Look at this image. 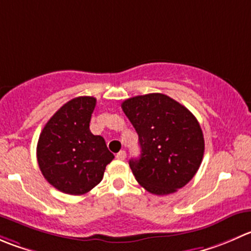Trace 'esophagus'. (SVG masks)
Segmentation results:
<instances>
[{
	"label": "esophagus",
	"mask_w": 251,
	"mask_h": 251,
	"mask_svg": "<svg viewBox=\"0 0 251 251\" xmlns=\"http://www.w3.org/2000/svg\"><path fill=\"white\" fill-rule=\"evenodd\" d=\"M116 158H118V159H120V160H124L126 158V152L125 151H120V152L118 153V154H116Z\"/></svg>",
	"instance_id": "esophagus-1"
}]
</instances>
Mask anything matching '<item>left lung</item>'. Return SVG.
Masks as SVG:
<instances>
[{
  "label": "left lung",
  "mask_w": 251,
  "mask_h": 251,
  "mask_svg": "<svg viewBox=\"0 0 251 251\" xmlns=\"http://www.w3.org/2000/svg\"><path fill=\"white\" fill-rule=\"evenodd\" d=\"M138 135L141 157L130 159L142 187L154 195L181 189L200 168L205 140L198 119L162 93L128 98L121 104Z\"/></svg>",
  "instance_id": "1"
}]
</instances>
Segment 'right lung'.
Masks as SVG:
<instances>
[{"label": "right lung", "instance_id": "right-lung-1", "mask_svg": "<svg viewBox=\"0 0 251 251\" xmlns=\"http://www.w3.org/2000/svg\"><path fill=\"white\" fill-rule=\"evenodd\" d=\"M96 103L93 97L67 101L51 116L39 136L36 158L44 177L69 195L91 191L114 159L104 138L89 130Z\"/></svg>", "mask_w": 251, "mask_h": 251}]
</instances>
